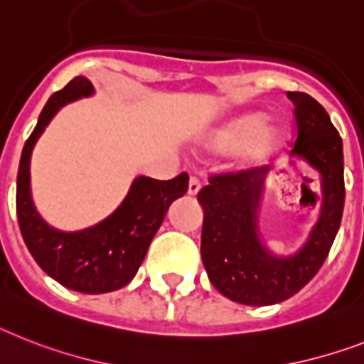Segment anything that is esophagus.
<instances>
[{"label":"esophagus","mask_w":364,"mask_h":364,"mask_svg":"<svg viewBox=\"0 0 364 364\" xmlns=\"http://www.w3.org/2000/svg\"><path fill=\"white\" fill-rule=\"evenodd\" d=\"M200 187H202V185H200V179H198V177H191V179H188V194H191V196L198 194Z\"/></svg>","instance_id":"esophagus-1"}]
</instances>
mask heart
<instances>
[{
  "label": "heart",
  "instance_id": "obj_1",
  "mask_svg": "<svg viewBox=\"0 0 364 364\" xmlns=\"http://www.w3.org/2000/svg\"><path fill=\"white\" fill-rule=\"evenodd\" d=\"M265 112H250L233 117L223 129H218L211 138V147L217 151H228L249 141L241 153V164L249 166L264 161L271 153L284 147L288 132L282 125H267Z\"/></svg>",
  "mask_w": 364,
  "mask_h": 364
}]
</instances>
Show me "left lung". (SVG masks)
Returning <instances> with one entry per match:
<instances>
[{
  "instance_id": "obj_1",
  "label": "left lung",
  "mask_w": 364,
  "mask_h": 364,
  "mask_svg": "<svg viewBox=\"0 0 364 364\" xmlns=\"http://www.w3.org/2000/svg\"><path fill=\"white\" fill-rule=\"evenodd\" d=\"M288 99L295 106L291 155L321 177L320 218L306 243L291 256H274L262 243L258 208L267 168L211 176L198 192L203 267L211 284L241 305H274L297 294L320 271L341 228L346 196L341 134L318 100L301 91H288Z\"/></svg>"
}]
</instances>
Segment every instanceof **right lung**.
I'll return each mask as SVG.
<instances>
[{
	"instance_id": "right-lung-1",
	"label": "right lung",
	"mask_w": 364,
	"mask_h": 364,
	"mask_svg": "<svg viewBox=\"0 0 364 364\" xmlns=\"http://www.w3.org/2000/svg\"><path fill=\"white\" fill-rule=\"evenodd\" d=\"M90 95H93V84L84 76H76L50 97L43 108L37 127L22 149L16 179V215L23 241L44 273L75 291L106 294L134 279L168 208L188 191V176L183 172L170 181L136 177L123 203L95 226L80 232H61L48 226L31 200V151L61 106Z\"/></svg>"
}]
</instances>
